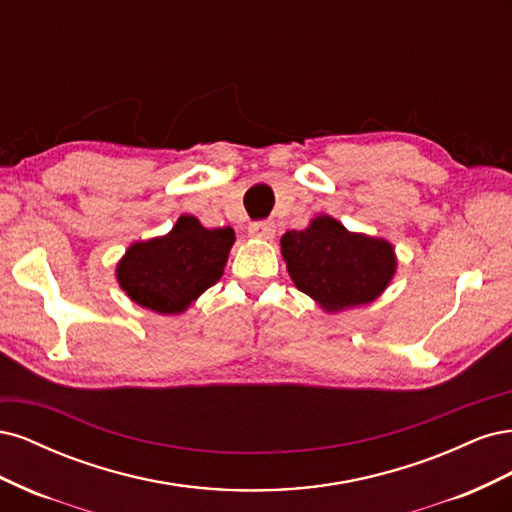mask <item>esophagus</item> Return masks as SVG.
I'll use <instances>...</instances> for the list:
<instances>
[{"label": "esophagus", "instance_id": "34e87169", "mask_svg": "<svg viewBox=\"0 0 512 512\" xmlns=\"http://www.w3.org/2000/svg\"><path fill=\"white\" fill-rule=\"evenodd\" d=\"M250 235L256 239H273L275 237V224L269 220L252 222L250 224Z\"/></svg>", "mask_w": 512, "mask_h": 512}]
</instances>
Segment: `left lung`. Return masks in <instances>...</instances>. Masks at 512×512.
Here are the masks:
<instances>
[{
	"mask_svg": "<svg viewBox=\"0 0 512 512\" xmlns=\"http://www.w3.org/2000/svg\"><path fill=\"white\" fill-rule=\"evenodd\" d=\"M282 256L297 288L329 312L374 301L397 265L391 243L354 235L329 215L305 230H288Z\"/></svg>",
	"mask_w": 512,
	"mask_h": 512,
	"instance_id": "8db88e82",
	"label": "left lung"
}]
</instances>
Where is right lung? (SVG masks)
I'll return each mask as SVG.
<instances>
[{
    "label": "right lung",
    "mask_w": 512,
    "mask_h": 512,
    "mask_svg": "<svg viewBox=\"0 0 512 512\" xmlns=\"http://www.w3.org/2000/svg\"><path fill=\"white\" fill-rule=\"evenodd\" d=\"M232 241V228L209 230L192 215H181L166 237L130 247L117 280L134 303L158 314H179L220 282Z\"/></svg>",
    "instance_id": "add662e5"
}]
</instances>
